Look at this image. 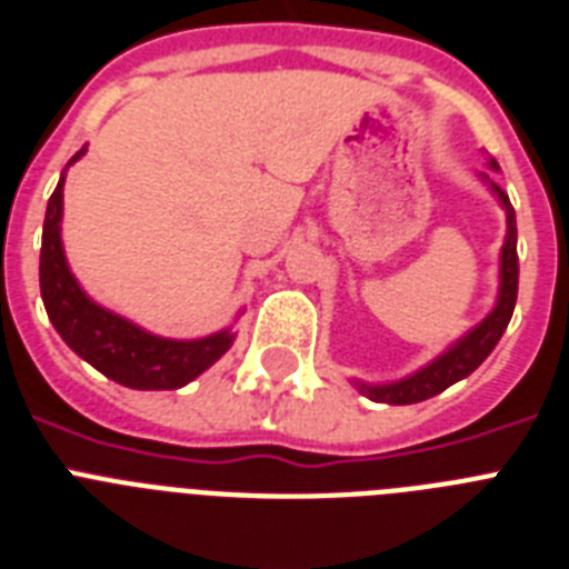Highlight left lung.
Returning <instances> with one entry per match:
<instances>
[{"mask_svg": "<svg viewBox=\"0 0 569 569\" xmlns=\"http://www.w3.org/2000/svg\"><path fill=\"white\" fill-rule=\"evenodd\" d=\"M491 170H498V161H489ZM480 181L491 190V196H498L500 208L506 211V237L500 246V286H498V300L491 312L486 315L483 321L457 338L455 343H448L446 350L439 352L433 361L425 367L413 370V373L402 376L396 381H381V385H367V381H352L367 399L385 405H413L425 402L431 396L442 393L446 388L457 385L460 379L471 376L477 367L483 365L489 352L498 347L500 336L506 332L509 321H512L515 300H518V226H515V208L509 202V196L491 181L489 173H480Z\"/></svg>", "mask_w": 569, "mask_h": 569, "instance_id": "8db88e82", "label": "left lung"}]
</instances>
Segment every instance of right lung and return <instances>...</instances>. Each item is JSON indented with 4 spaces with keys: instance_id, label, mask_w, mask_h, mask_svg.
I'll return each instance as SVG.
<instances>
[{
    "instance_id": "add662e5",
    "label": "right lung",
    "mask_w": 569,
    "mask_h": 569,
    "mask_svg": "<svg viewBox=\"0 0 569 569\" xmlns=\"http://www.w3.org/2000/svg\"><path fill=\"white\" fill-rule=\"evenodd\" d=\"M86 152L71 156L69 170ZM66 170L57 181L46 208L40 248V292L49 321L71 350L100 370L107 379L132 390H176L231 350L233 329L226 327L204 338H164L150 329L127 321L123 315L94 303L71 274L63 251L60 222H63Z\"/></svg>"
}]
</instances>
